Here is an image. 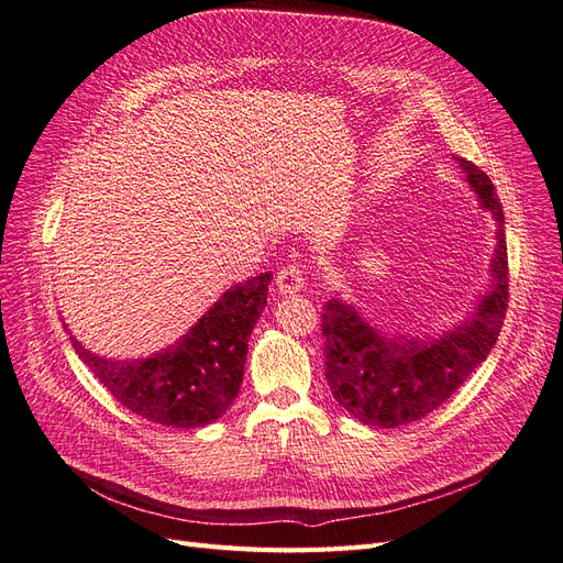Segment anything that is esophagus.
<instances>
[{
    "label": "esophagus",
    "instance_id": "34e87169",
    "mask_svg": "<svg viewBox=\"0 0 563 563\" xmlns=\"http://www.w3.org/2000/svg\"><path fill=\"white\" fill-rule=\"evenodd\" d=\"M302 286H305V272L300 265L291 263V265H284L277 272V288L282 294H298Z\"/></svg>",
    "mask_w": 563,
    "mask_h": 563
}]
</instances>
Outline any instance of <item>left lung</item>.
<instances>
[{
    "instance_id": "8db88e82",
    "label": "left lung",
    "mask_w": 563,
    "mask_h": 563,
    "mask_svg": "<svg viewBox=\"0 0 563 563\" xmlns=\"http://www.w3.org/2000/svg\"><path fill=\"white\" fill-rule=\"evenodd\" d=\"M472 192L498 223V246L490 261V286L474 312L437 338H406L371 327L354 308L331 298L321 310L323 356L333 399L373 428H399L432 413L472 371L486 362L507 312L505 216L496 187L479 166L457 159Z\"/></svg>"
}]
</instances>
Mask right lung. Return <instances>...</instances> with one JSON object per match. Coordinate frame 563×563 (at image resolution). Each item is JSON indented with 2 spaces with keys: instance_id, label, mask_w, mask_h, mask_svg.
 Here are the masks:
<instances>
[{
  "instance_id": "add662e5",
  "label": "right lung",
  "mask_w": 563,
  "mask_h": 563,
  "mask_svg": "<svg viewBox=\"0 0 563 563\" xmlns=\"http://www.w3.org/2000/svg\"><path fill=\"white\" fill-rule=\"evenodd\" d=\"M269 272L234 284L174 345L147 360H106L70 335L79 360L129 411L166 428H203L223 416L244 380L249 335L267 305Z\"/></svg>"
}]
</instances>
